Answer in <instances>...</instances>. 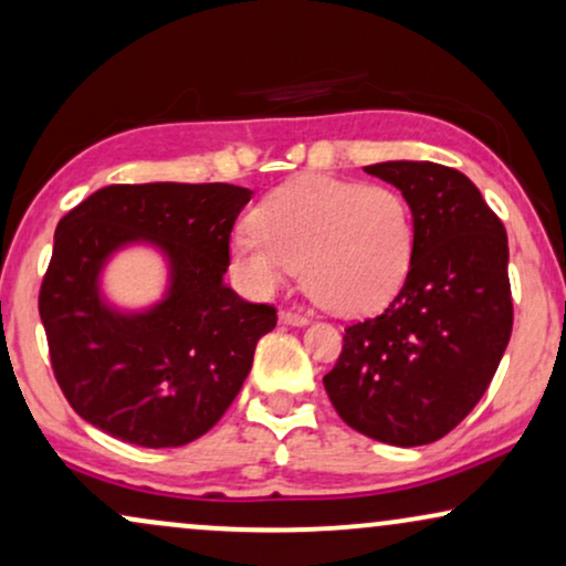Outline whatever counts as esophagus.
<instances>
[{
	"label": "esophagus",
	"instance_id": "obj_1",
	"mask_svg": "<svg viewBox=\"0 0 566 566\" xmlns=\"http://www.w3.org/2000/svg\"><path fill=\"white\" fill-rule=\"evenodd\" d=\"M279 321H282V324H292V326H305L307 316L300 311H290V307H284V311H279Z\"/></svg>",
	"mask_w": 566,
	"mask_h": 566
}]
</instances>
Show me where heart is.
I'll use <instances>...</instances> for the list:
<instances>
[{"instance_id": "heart-1", "label": "heart", "mask_w": 566, "mask_h": 566, "mask_svg": "<svg viewBox=\"0 0 566 566\" xmlns=\"http://www.w3.org/2000/svg\"><path fill=\"white\" fill-rule=\"evenodd\" d=\"M234 232L242 282L271 292L297 271L328 311L355 316L402 287L415 253V213L395 185L303 175L271 190Z\"/></svg>"}]
</instances>
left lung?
<instances>
[{
    "mask_svg": "<svg viewBox=\"0 0 566 566\" xmlns=\"http://www.w3.org/2000/svg\"><path fill=\"white\" fill-rule=\"evenodd\" d=\"M366 171L410 200L415 253L389 307L345 328L324 386L357 433L420 447L468 418L510 345V245L502 219L462 171L433 161Z\"/></svg>",
    "mask_w": 566,
    "mask_h": 566,
    "instance_id": "obj_1",
    "label": "left lung"
}]
</instances>
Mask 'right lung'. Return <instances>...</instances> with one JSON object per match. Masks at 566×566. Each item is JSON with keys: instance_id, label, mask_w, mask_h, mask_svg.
Returning <instances> with one entry per match:
<instances>
[{"instance_id": "right-lung-1", "label": "right lung", "mask_w": 566, "mask_h": 566, "mask_svg": "<svg viewBox=\"0 0 566 566\" xmlns=\"http://www.w3.org/2000/svg\"><path fill=\"white\" fill-rule=\"evenodd\" d=\"M248 188L227 182L109 185L60 219L41 282L52 370L73 410L114 439L182 447L219 423L240 395L276 307L224 284ZM151 241L170 259L168 297L119 314L97 292L105 259Z\"/></svg>"}]
</instances>
